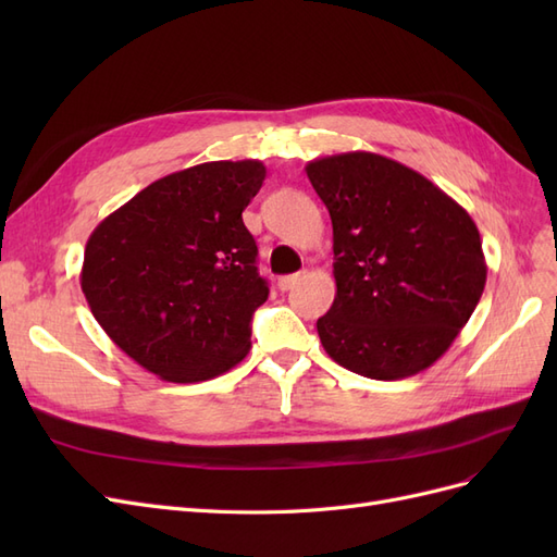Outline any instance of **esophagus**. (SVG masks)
I'll use <instances>...</instances> for the list:
<instances>
[{"label":"esophagus","instance_id":"34e87169","mask_svg":"<svg viewBox=\"0 0 557 557\" xmlns=\"http://www.w3.org/2000/svg\"><path fill=\"white\" fill-rule=\"evenodd\" d=\"M301 281V274H288V276H281L278 278V290L281 293H288L290 288H295V285Z\"/></svg>","mask_w":557,"mask_h":557}]
</instances>
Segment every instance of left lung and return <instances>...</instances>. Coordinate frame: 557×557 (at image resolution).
<instances>
[{
    "instance_id": "obj_1",
    "label": "left lung",
    "mask_w": 557,
    "mask_h": 557,
    "mask_svg": "<svg viewBox=\"0 0 557 557\" xmlns=\"http://www.w3.org/2000/svg\"><path fill=\"white\" fill-rule=\"evenodd\" d=\"M307 176L332 218L336 295L318 318L327 356L376 381L440 360L485 288L471 215L407 164L367 150L318 158Z\"/></svg>"
}]
</instances>
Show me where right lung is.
Wrapping results in <instances>:
<instances>
[{"instance_id":"obj_1","label":"right lung","mask_w":557,"mask_h":557,"mask_svg":"<svg viewBox=\"0 0 557 557\" xmlns=\"http://www.w3.org/2000/svg\"><path fill=\"white\" fill-rule=\"evenodd\" d=\"M260 160H218L162 176L95 227L81 288L111 342L156 376L197 383L250 350V318L269 297L244 209Z\"/></svg>"}]
</instances>
